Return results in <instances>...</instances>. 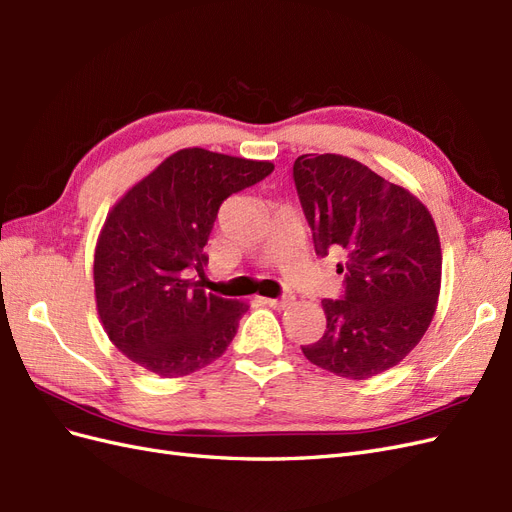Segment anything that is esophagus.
<instances>
[{"instance_id":"34e87169","label":"esophagus","mask_w":512,"mask_h":512,"mask_svg":"<svg viewBox=\"0 0 512 512\" xmlns=\"http://www.w3.org/2000/svg\"><path fill=\"white\" fill-rule=\"evenodd\" d=\"M265 303L269 307H275V309H286L294 303V297H290V294H286V297H280V299H265Z\"/></svg>"}]
</instances>
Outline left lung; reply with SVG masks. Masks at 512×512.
<instances>
[{"label":"left lung","instance_id":"obj_1","mask_svg":"<svg viewBox=\"0 0 512 512\" xmlns=\"http://www.w3.org/2000/svg\"><path fill=\"white\" fill-rule=\"evenodd\" d=\"M294 185L318 256L342 252L344 297L324 299L327 331L303 346L309 363L350 380L395 367L436 312L442 252L436 222L414 194L337 153L294 160Z\"/></svg>","mask_w":512,"mask_h":512}]
</instances>
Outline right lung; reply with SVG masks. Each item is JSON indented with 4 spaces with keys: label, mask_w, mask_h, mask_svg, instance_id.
<instances>
[{
    "label": "right lung",
    "mask_w": 512,
    "mask_h": 512,
    "mask_svg": "<svg viewBox=\"0 0 512 512\" xmlns=\"http://www.w3.org/2000/svg\"><path fill=\"white\" fill-rule=\"evenodd\" d=\"M273 173L271 162L181 149L119 198L96 245L94 286L108 339L162 378L190 376L222 356L247 305L205 292L220 205Z\"/></svg>",
    "instance_id": "obj_1"
}]
</instances>
